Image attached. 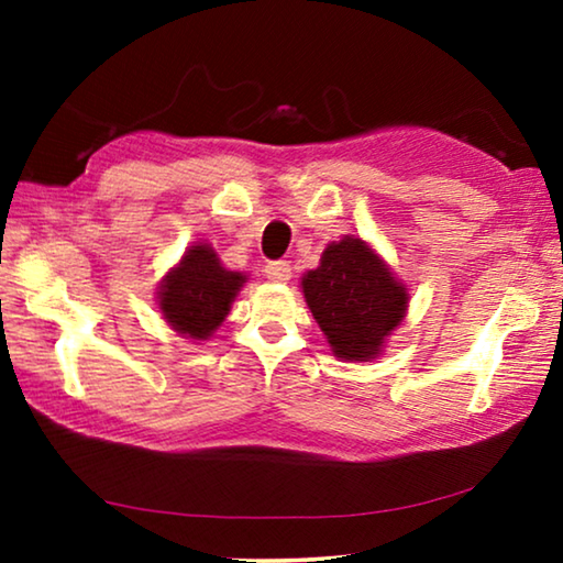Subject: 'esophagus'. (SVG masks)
<instances>
[{"mask_svg": "<svg viewBox=\"0 0 563 563\" xmlns=\"http://www.w3.org/2000/svg\"><path fill=\"white\" fill-rule=\"evenodd\" d=\"M264 276L274 284H287L291 279V266L289 261H272L264 266Z\"/></svg>", "mask_w": 563, "mask_h": 563, "instance_id": "34e87169", "label": "esophagus"}]
</instances>
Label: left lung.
<instances>
[{"label": "left lung", "instance_id": "1", "mask_svg": "<svg viewBox=\"0 0 563 563\" xmlns=\"http://www.w3.org/2000/svg\"><path fill=\"white\" fill-rule=\"evenodd\" d=\"M302 295L333 356L353 364L382 356L410 307L402 279L358 235L328 243L320 266L302 276Z\"/></svg>", "mask_w": 563, "mask_h": 563}]
</instances>
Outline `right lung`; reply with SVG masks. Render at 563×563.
<instances>
[{"label": "right lung", "instance_id": "obj_1", "mask_svg": "<svg viewBox=\"0 0 563 563\" xmlns=\"http://www.w3.org/2000/svg\"><path fill=\"white\" fill-rule=\"evenodd\" d=\"M249 274L222 266L210 243L197 241L168 268L156 289L158 310L166 325L189 341H207L218 333Z\"/></svg>", "mask_w": 563, "mask_h": 563}]
</instances>
